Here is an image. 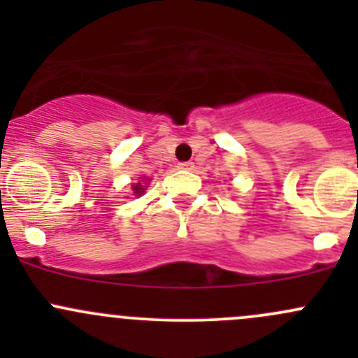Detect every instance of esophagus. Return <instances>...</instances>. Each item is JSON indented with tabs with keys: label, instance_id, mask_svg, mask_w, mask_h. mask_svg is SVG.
<instances>
[{
	"label": "esophagus",
	"instance_id": "1",
	"mask_svg": "<svg viewBox=\"0 0 358 358\" xmlns=\"http://www.w3.org/2000/svg\"><path fill=\"white\" fill-rule=\"evenodd\" d=\"M178 169H187V171H190V169H194V162H190V161L178 162Z\"/></svg>",
	"mask_w": 358,
	"mask_h": 358
}]
</instances>
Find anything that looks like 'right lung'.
<instances>
[{
    "label": "right lung",
    "instance_id": "obj_1",
    "mask_svg": "<svg viewBox=\"0 0 358 358\" xmlns=\"http://www.w3.org/2000/svg\"><path fill=\"white\" fill-rule=\"evenodd\" d=\"M133 190H135L136 196H140V194H143V189H142V185H140V183H138V185H133Z\"/></svg>",
    "mask_w": 358,
    "mask_h": 358
}]
</instances>
